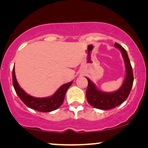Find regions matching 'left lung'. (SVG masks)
Wrapping results in <instances>:
<instances>
[{
	"instance_id": "1",
	"label": "left lung",
	"mask_w": 148,
	"mask_h": 148,
	"mask_svg": "<svg viewBox=\"0 0 148 148\" xmlns=\"http://www.w3.org/2000/svg\"><path fill=\"white\" fill-rule=\"evenodd\" d=\"M114 46L121 50L125 65L126 76L121 87L112 93L103 92L98 90L95 85L86 77L88 80L86 93L87 101L92 107L102 110L111 109L121 105L130 95L134 82L132 67L127 51L117 43H114Z\"/></svg>"
}]
</instances>
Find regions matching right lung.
<instances>
[{
    "instance_id": "add662e5",
    "label": "right lung",
    "mask_w": 148,
    "mask_h": 148,
    "mask_svg": "<svg viewBox=\"0 0 148 148\" xmlns=\"http://www.w3.org/2000/svg\"><path fill=\"white\" fill-rule=\"evenodd\" d=\"M12 83L14 90L22 102L29 108L41 112H50L58 109L63 103L66 92L73 82L62 85L52 96L48 98H35L26 93L19 86L16 80L14 67L12 70Z\"/></svg>"
}]
</instances>
